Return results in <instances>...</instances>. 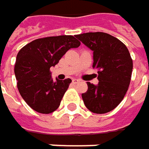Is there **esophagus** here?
Wrapping results in <instances>:
<instances>
[{"label":"esophagus","mask_w":149,"mask_h":149,"mask_svg":"<svg viewBox=\"0 0 149 149\" xmlns=\"http://www.w3.org/2000/svg\"><path fill=\"white\" fill-rule=\"evenodd\" d=\"M72 81H73V83L76 84V83L80 82V80H79V79H76V78H74V79H73V80H72Z\"/></svg>","instance_id":"1"}]
</instances>
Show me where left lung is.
<instances>
[{"label": "left lung", "mask_w": 149, "mask_h": 149, "mask_svg": "<svg viewBox=\"0 0 149 149\" xmlns=\"http://www.w3.org/2000/svg\"><path fill=\"white\" fill-rule=\"evenodd\" d=\"M93 51V68L98 70L99 83L87 82L82 100L88 109L105 113L114 109L123 100L130 83L133 61L127 47L117 38L102 32L77 35Z\"/></svg>", "instance_id": "8db88e82"}]
</instances>
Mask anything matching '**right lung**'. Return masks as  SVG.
I'll return each mask as SVG.
<instances>
[{"instance_id":"right-lung-1","label":"right lung","mask_w":149,"mask_h":149,"mask_svg":"<svg viewBox=\"0 0 149 149\" xmlns=\"http://www.w3.org/2000/svg\"><path fill=\"white\" fill-rule=\"evenodd\" d=\"M81 42L73 36L40 38L24 46L16 56L15 74L18 90L34 110L40 113L55 111L71 83V79L53 81L50 68L54 67L70 48Z\"/></svg>"}]
</instances>
